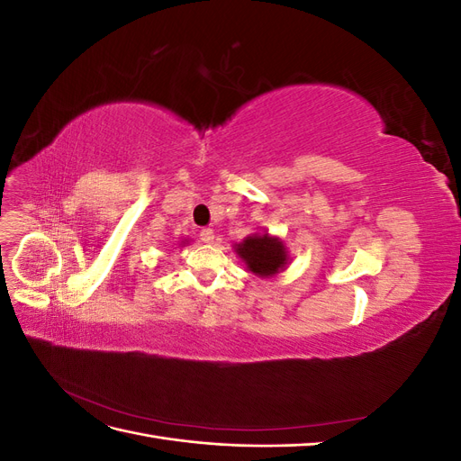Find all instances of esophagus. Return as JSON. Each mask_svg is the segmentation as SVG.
I'll list each match as a JSON object with an SVG mask.
<instances>
[{
  "label": "esophagus",
  "mask_w": 461,
  "mask_h": 461,
  "mask_svg": "<svg viewBox=\"0 0 461 461\" xmlns=\"http://www.w3.org/2000/svg\"><path fill=\"white\" fill-rule=\"evenodd\" d=\"M215 239V232L212 229H202L200 230V240L205 242V244H212Z\"/></svg>",
  "instance_id": "esophagus-1"
}]
</instances>
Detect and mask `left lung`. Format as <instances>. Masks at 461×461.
<instances>
[{
  "label": "left lung",
  "mask_w": 461,
  "mask_h": 461,
  "mask_svg": "<svg viewBox=\"0 0 461 461\" xmlns=\"http://www.w3.org/2000/svg\"><path fill=\"white\" fill-rule=\"evenodd\" d=\"M236 254L246 263L248 271L261 278H269L281 273L288 263V252L285 242L278 236H271L269 232H256L246 236V240L234 246Z\"/></svg>",
  "instance_id": "left-lung-1"
}]
</instances>
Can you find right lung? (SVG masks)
Wrapping results in <instances>:
<instances>
[{
	"label": "right lung",
	"mask_w": 461,
	"mask_h": 461,
	"mask_svg": "<svg viewBox=\"0 0 461 461\" xmlns=\"http://www.w3.org/2000/svg\"><path fill=\"white\" fill-rule=\"evenodd\" d=\"M183 244H186V242H183Z\"/></svg>",
	"instance_id": "obj_1"
}]
</instances>
